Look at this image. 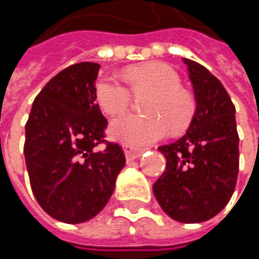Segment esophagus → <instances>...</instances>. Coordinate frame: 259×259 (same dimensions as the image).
I'll list each match as a JSON object with an SVG mask.
<instances>
[{
    "label": "esophagus",
    "mask_w": 259,
    "mask_h": 259,
    "mask_svg": "<svg viewBox=\"0 0 259 259\" xmlns=\"http://www.w3.org/2000/svg\"><path fill=\"white\" fill-rule=\"evenodd\" d=\"M123 148H124V154H126V159H127V160H135V159H138V157L142 154V151H144V150H141V148L132 147L129 144H124Z\"/></svg>",
    "instance_id": "34e87169"
}]
</instances>
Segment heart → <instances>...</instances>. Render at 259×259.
<instances>
[{
	"label": "heart",
	"instance_id": "obj_1",
	"mask_svg": "<svg viewBox=\"0 0 259 259\" xmlns=\"http://www.w3.org/2000/svg\"><path fill=\"white\" fill-rule=\"evenodd\" d=\"M124 78L136 96L148 97L142 103L145 115H121L109 126L111 138L129 144L147 145L163 138L168 130L180 133L190 124L196 103L193 96L181 88L179 73L163 63H144L124 70ZM96 100L108 115H118L130 105L127 87L115 78L103 76L96 83Z\"/></svg>",
	"mask_w": 259,
	"mask_h": 259
}]
</instances>
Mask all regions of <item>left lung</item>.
<instances>
[{
  "label": "left lung",
  "instance_id": "1",
  "mask_svg": "<svg viewBox=\"0 0 259 259\" xmlns=\"http://www.w3.org/2000/svg\"><path fill=\"white\" fill-rule=\"evenodd\" d=\"M196 111L186 135L159 147L166 169L153 184L162 210L183 224L214 218L230 202L238 174L235 108L221 80L184 58Z\"/></svg>",
  "mask_w": 259,
  "mask_h": 259
}]
</instances>
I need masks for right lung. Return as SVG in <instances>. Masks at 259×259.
Returning a JSON list of instances; mask_svg holds the SVG:
<instances>
[{
	"label": "right lung",
	"mask_w": 259,
	"mask_h": 259,
	"mask_svg": "<svg viewBox=\"0 0 259 259\" xmlns=\"http://www.w3.org/2000/svg\"><path fill=\"white\" fill-rule=\"evenodd\" d=\"M97 63H78L51 79L34 99L25 124L32 193L54 219L80 224L109 201L126 165L123 148L105 141L106 118L96 103ZM105 144V150L95 147Z\"/></svg>",
	"instance_id": "obj_1"
}]
</instances>
